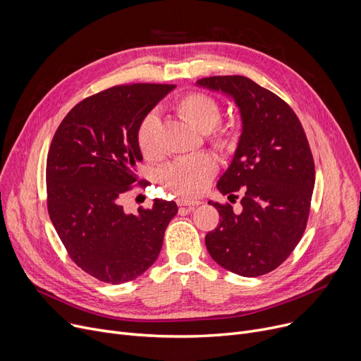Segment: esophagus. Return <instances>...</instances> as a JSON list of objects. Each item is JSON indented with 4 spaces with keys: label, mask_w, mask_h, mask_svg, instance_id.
Segmentation results:
<instances>
[{
    "label": "esophagus",
    "mask_w": 361,
    "mask_h": 361,
    "mask_svg": "<svg viewBox=\"0 0 361 361\" xmlns=\"http://www.w3.org/2000/svg\"><path fill=\"white\" fill-rule=\"evenodd\" d=\"M177 203H178V206H187V207H190V209H193V207H196V206H199V204H200V200L178 199V200H177Z\"/></svg>",
    "instance_id": "1"
}]
</instances>
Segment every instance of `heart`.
I'll return each mask as SVG.
<instances>
[{
    "label": "heart",
    "mask_w": 361,
    "mask_h": 361,
    "mask_svg": "<svg viewBox=\"0 0 361 361\" xmlns=\"http://www.w3.org/2000/svg\"><path fill=\"white\" fill-rule=\"evenodd\" d=\"M180 116L202 133L211 131V137L218 146H225L231 142V133L226 128H216L221 120V109L215 99L203 93L185 94L177 104ZM158 117L150 112L140 121L137 128V146L142 155L154 158L158 152L157 145ZM218 169L216 158L206 152L184 157L168 164L161 171V181L171 192L184 197H195L200 195L209 184Z\"/></svg>",
    "instance_id": "heart-1"
}]
</instances>
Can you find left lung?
Returning <instances> with one entry per match:
<instances>
[{
	"mask_svg": "<svg viewBox=\"0 0 361 361\" xmlns=\"http://www.w3.org/2000/svg\"><path fill=\"white\" fill-rule=\"evenodd\" d=\"M196 86L234 101L241 121L233 161L216 188L230 196L241 192L243 209L209 200L221 219L206 234V249L226 271L264 275L291 255L306 228L314 188L307 137L286 102L244 75H214Z\"/></svg>",
	"mask_w": 361,
	"mask_h": 361,
	"instance_id": "obj_1",
	"label": "left lung"
}]
</instances>
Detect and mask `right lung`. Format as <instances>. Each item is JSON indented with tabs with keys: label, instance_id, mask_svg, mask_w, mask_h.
I'll return each instance as SVG.
<instances>
[{
	"label": "right lung",
	"instance_id": "add662e5",
	"mask_svg": "<svg viewBox=\"0 0 361 361\" xmlns=\"http://www.w3.org/2000/svg\"><path fill=\"white\" fill-rule=\"evenodd\" d=\"M176 85L116 86L75 105L61 121L47 159L48 212L70 257L108 283L140 276L159 256L178 207L154 199L128 214L121 197L137 180L140 121Z\"/></svg>",
	"mask_w": 361,
	"mask_h": 361
}]
</instances>
